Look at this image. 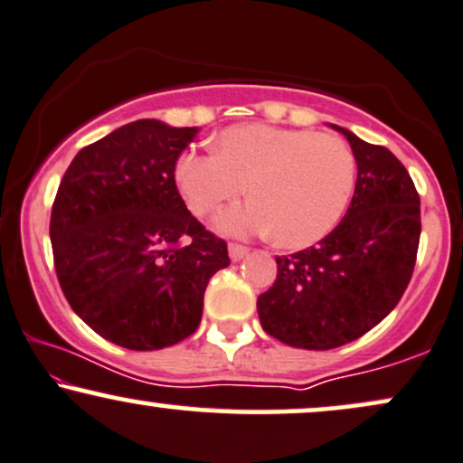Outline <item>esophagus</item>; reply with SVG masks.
Segmentation results:
<instances>
[{"instance_id":"1","label":"esophagus","mask_w":463,"mask_h":463,"mask_svg":"<svg viewBox=\"0 0 463 463\" xmlns=\"http://www.w3.org/2000/svg\"><path fill=\"white\" fill-rule=\"evenodd\" d=\"M248 252L250 250L246 246H241V243H228V254H231L232 260H241Z\"/></svg>"}]
</instances>
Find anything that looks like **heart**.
<instances>
[{
    "mask_svg": "<svg viewBox=\"0 0 463 463\" xmlns=\"http://www.w3.org/2000/svg\"><path fill=\"white\" fill-rule=\"evenodd\" d=\"M355 172L352 148L336 136L235 125L217 136L215 155H181L175 181L196 215H209L248 189L252 200L217 215L222 231L271 232L278 246L308 248L341 222Z\"/></svg>",
    "mask_w": 463,
    "mask_h": 463,
    "instance_id": "heart-1",
    "label": "heart"
}]
</instances>
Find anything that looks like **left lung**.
<instances>
[{"instance_id":"left-lung-1","label":"left lung","mask_w":463,"mask_h":463,"mask_svg":"<svg viewBox=\"0 0 463 463\" xmlns=\"http://www.w3.org/2000/svg\"><path fill=\"white\" fill-rule=\"evenodd\" d=\"M352 144L358 181L330 235L291 256L259 295L263 330L298 349H334L391 315L410 285L420 239V198L405 165L386 146L332 125Z\"/></svg>"}]
</instances>
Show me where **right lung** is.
<instances>
[{"instance_id": "add662e5", "label": "right lung", "mask_w": 463, "mask_h": 463, "mask_svg": "<svg viewBox=\"0 0 463 463\" xmlns=\"http://www.w3.org/2000/svg\"><path fill=\"white\" fill-rule=\"evenodd\" d=\"M196 127L136 120L83 146L52 209L53 265L71 308L99 336L136 352L198 330L224 239L189 213L175 165Z\"/></svg>"}]
</instances>
